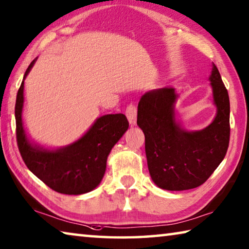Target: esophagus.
I'll return each mask as SVG.
<instances>
[{"mask_svg":"<svg viewBox=\"0 0 249 249\" xmlns=\"http://www.w3.org/2000/svg\"><path fill=\"white\" fill-rule=\"evenodd\" d=\"M126 116L130 125H135L137 121V107L134 105H129L126 109Z\"/></svg>","mask_w":249,"mask_h":249,"instance_id":"34e87169","label":"esophagus"}]
</instances>
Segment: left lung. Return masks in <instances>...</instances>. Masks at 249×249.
Masks as SVG:
<instances>
[{"instance_id": "obj_1", "label": "left lung", "mask_w": 249, "mask_h": 249, "mask_svg": "<svg viewBox=\"0 0 249 249\" xmlns=\"http://www.w3.org/2000/svg\"><path fill=\"white\" fill-rule=\"evenodd\" d=\"M210 81L216 115L201 130L188 132L175 119V89L165 87L142 94L137 124L144 134L149 173L166 191H186L200 186L227 155L230 142V99L216 66Z\"/></svg>"}]
</instances>
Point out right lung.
<instances>
[{
  "label": "right lung",
  "instance_id": "obj_1",
  "mask_svg": "<svg viewBox=\"0 0 249 249\" xmlns=\"http://www.w3.org/2000/svg\"><path fill=\"white\" fill-rule=\"evenodd\" d=\"M36 60L27 69L24 80ZM24 80L17 92L15 120L18 149L27 168L57 193L80 195L91 192L105 175L111 149L128 128L126 116L122 113L103 115L75 142L56 150H49L30 142L27 138L21 117Z\"/></svg>",
  "mask_w": 249,
  "mask_h": 249
}]
</instances>
